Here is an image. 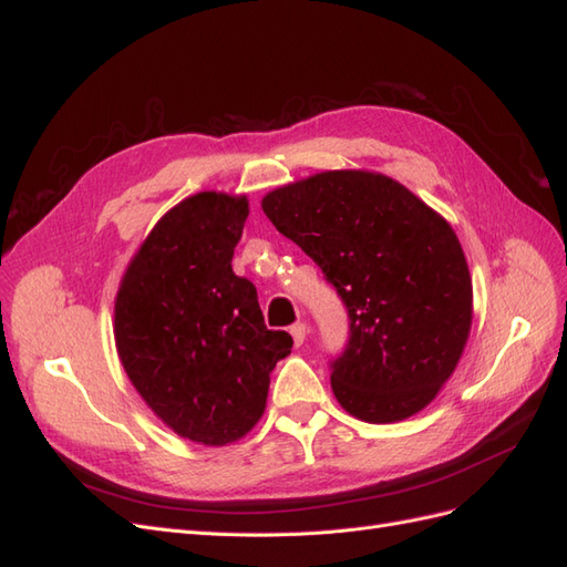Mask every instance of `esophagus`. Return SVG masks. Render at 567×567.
<instances>
[{"instance_id":"34e87169","label":"esophagus","mask_w":567,"mask_h":567,"mask_svg":"<svg viewBox=\"0 0 567 567\" xmlns=\"http://www.w3.org/2000/svg\"><path fill=\"white\" fill-rule=\"evenodd\" d=\"M307 333H310V326L302 323V321H298V323L290 326V336H293V340H296V346H298V348H300L302 342H305Z\"/></svg>"}]
</instances>
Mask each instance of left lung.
<instances>
[{
  "instance_id": "obj_1",
  "label": "left lung",
  "mask_w": 567,
  "mask_h": 567,
  "mask_svg": "<svg viewBox=\"0 0 567 567\" xmlns=\"http://www.w3.org/2000/svg\"><path fill=\"white\" fill-rule=\"evenodd\" d=\"M262 210L348 307V346L331 362L340 406L367 423H394L431 404L473 319L466 255L450 221L400 182L367 169L279 186Z\"/></svg>"
}]
</instances>
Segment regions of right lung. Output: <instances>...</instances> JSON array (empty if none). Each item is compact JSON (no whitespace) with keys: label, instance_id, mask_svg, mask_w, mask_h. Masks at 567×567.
Here are the masks:
<instances>
[{"label":"right lung","instance_id":"add662e5","mask_svg":"<svg viewBox=\"0 0 567 567\" xmlns=\"http://www.w3.org/2000/svg\"><path fill=\"white\" fill-rule=\"evenodd\" d=\"M248 198L200 192L165 213L115 298V346L132 385L167 427L225 447L260 421L269 373L293 338L269 331L231 257Z\"/></svg>","mask_w":567,"mask_h":567}]
</instances>
